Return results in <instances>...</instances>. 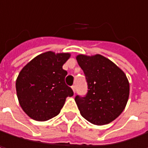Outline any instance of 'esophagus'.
<instances>
[{
  "label": "esophagus",
  "instance_id": "34e87169",
  "mask_svg": "<svg viewBox=\"0 0 148 148\" xmlns=\"http://www.w3.org/2000/svg\"><path fill=\"white\" fill-rule=\"evenodd\" d=\"M71 87H72V89H73L74 92H75V85H73V86H72Z\"/></svg>",
  "mask_w": 148,
  "mask_h": 148
}]
</instances>
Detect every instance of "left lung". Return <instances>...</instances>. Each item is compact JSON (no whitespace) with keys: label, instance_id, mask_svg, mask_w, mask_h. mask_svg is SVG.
Returning a JSON list of instances; mask_svg holds the SVG:
<instances>
[{"label":"left lung","instance_id":"left-lung-1","mask_svg":"<svg viewBox=\"0 0 148 148\" xmlns=\"http://www.w3.org/2000/svg\"><path fill=\"white\" fill-rule=\"evenodd\" d=\"M78 64L87 82L86 96L74 99L81 116L91 123L104 125L115 120L124 110L130 95L125 74L101 55H79Z\"/></svg>","mask_w":148,"mask_h":148}]
</instances>
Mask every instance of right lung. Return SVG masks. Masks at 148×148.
Wrapping results in <instances>:
<instances>
[{
	"instance_id": "right-lung-1",
	"label": "right lung",
	"mask_w": 148,
	"mask_h": 148,
	"mask_svg": "<svg viewBox=\"0 0 148 148\" xmlns=\"http://www.w3.org/2000/svg\"><path fill=\"white\" fill-rule=\"evenodd\" d=\"M70 57L69 53H43L20 71L16 80V91L23 110L36 121H47L57 116L66 98L74 92L66 85L68 72L62 69Z\"/></svg>"
}]
</instances>
